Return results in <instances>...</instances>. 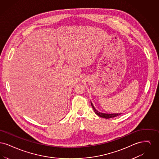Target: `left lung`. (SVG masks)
<instances>
[{
    "label": "left lung",
    "mask_w": 159,
    "mask_h": 159,
    "mask_svg": "<svg viewBox=\"0 0 159 159\" xmlns=\"http://www.w3.org/2000/svg\"><path fill=\"white\" fill-rule=\"evenodd\" d=\"M91 106L92 107L94 111V112L95 113V114H97L98 116L101 117H102V118H106V119H110V118H113V117H117L119 115H120L122 113H111V114H108V113H101V112H99L98 111H97L94 106L93 105V104L91 102Z\"/></svg>",
    "instance_id": "obj_1"
}]
</instances>
